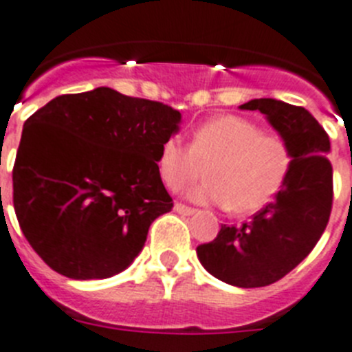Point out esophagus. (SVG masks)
<instances>
[{
  "mask_svg": "<svg viewBox=\"0 0 352 352\" xmlns=\"http://www.w3.org/2000/svg\"><path fill=\"white\" fill-rule=\"evenodd\" d=\"M174 212H178L179 215H194L196 210L190 208V206L187 205H182V203H176V205H174Z\"/></svg>",
  "mask_w": 352,
  "mask_h": 352,
  "instance_id": "esophagus-1",
  "label": "esophagus"
}]
</instances>
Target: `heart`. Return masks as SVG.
<instances>
[{
  "label": "heart",
  "mask_w": 352,
  "mask_h": 352,
  "mask_svg": "<svg viewBox=\"0 0 352 352\" xmlns=\"http://www.w3.org/2000/svg\"><path fill=\"white\" fill-rule=\"evenodd\" d=\"M292 165L283 135L262 131L240 116H217L192 133L190 146L167 139L158 153V173L174 192L208 176L192 199L228 205L235 213H254L281 190Z\"/></svg>",
  "instance_id": "heart-1"
}]
</instances>
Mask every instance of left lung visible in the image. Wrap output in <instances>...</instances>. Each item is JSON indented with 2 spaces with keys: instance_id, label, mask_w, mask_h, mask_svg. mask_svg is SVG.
Returning <instances> with one entry per match:
<instances>
[{
  "instance_id": "left-lung-1",
  "label": "left lung",
  "mask_w": 352,
  "mask_h": 352,
  "mask_svg": "<svg viewBox=\"0 0 352 352\" xmlns=\"http://www.w3.org/2000/svg\"><path fill=\"white\" fill-rule=\"evenodd\" d=\"M242 110H258L283 135L292 165L283 187L265 208L242 226H221L197 258L210 274L240 288L267 287L287 276L322 236L333 205L329 137L306 108L272 98L251 99Z\"/></svg>"
}]
</instances>
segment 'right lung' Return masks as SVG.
Returning <instances> with one entry per match:
<instances>
[{
  "label": "right lung",
  "mask_w": 352,
  "mask_h": 352,
  "mask_svg": "<svg viewBox=\"0 0 352 352\" xmlns=\"http://www.w3.org/2000/svg\"><path fill=\"white\" fill-rule=\"evenodd\" d=\"M182 113L108 87L64 94L28 117L12 170L14 208L33 251L58 274L104 279L139 256L170 212L162 144Z\"/></svg>",
  "instance_id": "add662e5"
}]
</instances>
